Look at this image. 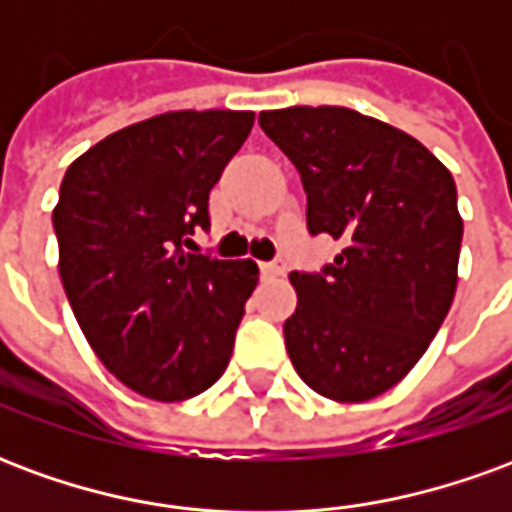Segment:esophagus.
<instances>
[{"mask_svg": "<svg viewBox=\"0 0 512 512\" xmlns=\"http://www.w3.org/2000/svg\"><path fill=\"white\" fill-rule=\"evenodd\" d=\"M260 271H263V277H282V274H285V260H268V263H260Z\"/></svg>", "mask_w": 512, "mask_h": 512, "instance_id": "esophagus-1", "label": "esophagus"}]
</instances>
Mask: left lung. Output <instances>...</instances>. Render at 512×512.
<instances>
[{"instance_id":"obj_1","label":"left lung","mask_w":512,"mask_h":512,"mask_svg":"<svg viewBox=\"0 0 512 512\" xmlns=\"http://www.w3.org/2000/svg\"><path fill=\"white\" fill-rule=\"evenodd\" d=\"M260 128L299 169L310 233L345 244L321 274H290V362L337 403L384 395L455 299L463 219L450 169L406 131L345 106L260 112Z\"/></svg>"}]
</instances>
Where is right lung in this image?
Wrapping results in <instances>:
<instances>
[{
	"instance_id": "right-lung-1",
	"label": "right lung",
	"mask_w": 512,
	"mask_h": 512,
	"mask_svg": "<svg viewBox=\"0 0 512 512\" xmlns=\"http://www.w3.org/2000/svg\"><path fill=\"white\" fill-rule=\"evenodd\" d=\"M252 126L255 112H164L101 139L62 178V288L95 356L136 395L189 400L227 370L260 271L183 246L208 230V194Z\"/></svg>"
}]
</instances>
